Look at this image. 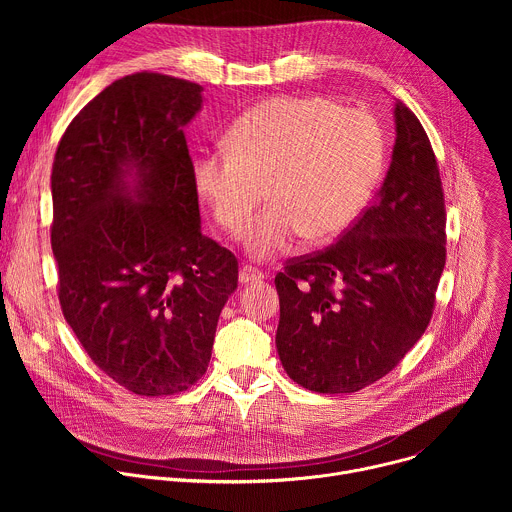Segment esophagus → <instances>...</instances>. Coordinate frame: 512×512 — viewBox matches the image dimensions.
<instances>
[{
  "label": "esophagus",
  "mask_w": 512,
  "mask_h": 512,
  "mask_svg": "<svg viewBox=\"0 0 512 512\" xmlns=\"http://www.w3.org/2000/svg\"><path fill=\"white\" fill-rule=\"evenodd\" d=\"M263 277H265V275H263L259 269L251 267V265H243L241 271H239V281H241V283H253V281H259V279H263Z\"/></svg>",
  "instance_id": "obj_1"
}]
</instances>
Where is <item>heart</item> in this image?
Listing matches in <instances>:
<instances>
[{"mask_svg":"<svg viewBox=\"0 0 512 512\" xmlns=\"http://www.w3.org/2000/svg\"><path fill=\"white\" fill-rule=\"evenodd\" d=\"M229 152L194 158L192 182L214 221L239 235L265 198L271 206L245 233L255 259L300 235L328 243L367 206L385 160L377 121L326 97H275L243 113L227 133Z\"/></svg>","mask_w":512,"mask_h":512,"instance_id":"heart-1","label":"heart"}]
</instances>
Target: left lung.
Instances as JSON below:
<instances>
[{"label": "left lung", "instance_id": "obj_1", "mask_svg": "<svg viewBox=\"0 0 512 512\" xmlns=\"http://www.w3.org/2000/svg\"><path fill=\"white\" fill-rule=\"evenodd\" d=\"M391 166L336 245L275 275V344L289 379L354 393L383 379L425 332L446 265L440 170L419 119L395 99Z\"/></svg>", "mask_w": 512, "mask_h": 512}]
</instances>
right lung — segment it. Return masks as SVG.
<instances>
[{
    "label": "right lung",
    "instance_id": "add662e5",
    "mask_svg": "<svg viewBox=\"0 0 512 512\" xmlns=\"http://www.w3.org/2000/svg\"><path fill=\"white\" fill-rule=\"evenodd\" d=\"M202 87L135 72L66 127L52 166V253L62 314L127 391H186L210 362L237 289L235 255L202 235L184 127Z\"/></svg>",
    "mask_w": 512,
    "mask_h": 512
}]
</instances>
